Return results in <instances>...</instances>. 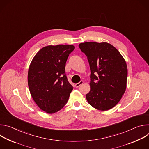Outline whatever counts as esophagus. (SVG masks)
Wrapping results in <instances>:
<instances>
[{
    "mask_svg": "<svg viewBox=\"0 0 149 149\" xmlns=\"http://www.w3.org/2000/svg\"><path fill=\"white\" fill-rule=\"evenodd\" d=\"M83 81H81L80 82H78V83H77V84H75V87L76 88H78L81 85H82V84H83Z\"/></svg>",
    "mask_w": 149,
    "mask_h": 149,
    "instance_id": "34e87169",
    "label": "esophagus"
}]
</instances>
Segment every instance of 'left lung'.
I'll return each instance as SVG.
<instances>
[{
	"mask_svg": "<svg viewBox=\"0 0 149 149\" xmlns=\"http://www.w3.org/2000/svg\"><path fill=\"white\" fill-rule=\"evenodd\" d=\"M86 55L91 70L90 91L86 98L92 107L107 111L116 106L127 87V67L120 52L107 42L79 44Z\"/></svg>",
	"mask_w": 149,
	"mask_h": 149,
	"instance_id": "1",
	"label": "left lung"
}]
</instances>
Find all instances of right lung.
<instances>
[{
  "label": "right lung",
  "instance_id": "obj_1",
  "mask_svg": "<svg viewBox=\"0 0 149 149\" xmlns=\"http://www.w3.org/2000/svg\"><path fill=\"white\" fill-rule=\"evenodd\" d=\"M75 47L48 45L40 49L32 60L28 82L31 96L38 107L48 114L61 110L73 87L65 75V63Z\"/></svg>",
  "mask_w": 149,
  "mask_h": 149
}]
</instances>
